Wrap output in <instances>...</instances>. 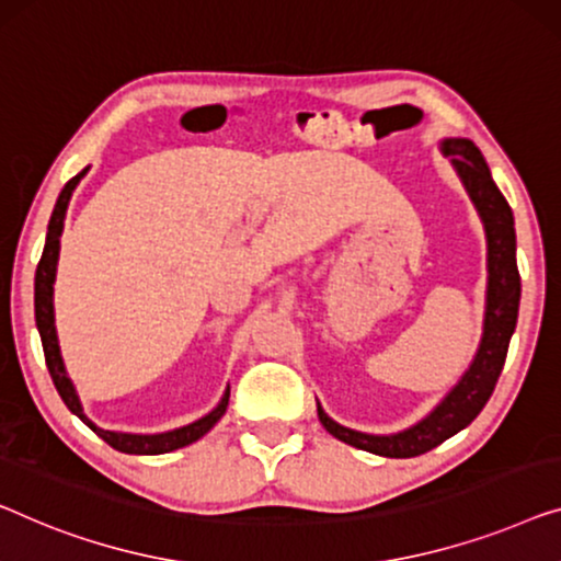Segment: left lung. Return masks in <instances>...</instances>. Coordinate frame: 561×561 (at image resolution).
Returning <instances> with one entry per match:
<instances>
[{"mask_svg":"<svg viewBox=\"0 0 561 561\" xmlns=\"http://www.w3.org/2000/svg\"><path fill=\"white\" fill-rule=\"evenodd\" d=\"M443 153L450 157L453 167L466 186L468 197L481 215L489 240V290H485L483 339L478 354L466 375L450 389L448 397L430 412L425 420L394 435H367L348 430L331 420L319 404V420L331 435L354 448L375 453L385 458H415L437 448L462 427L478 417L489 397L496 389L503 362H506L508 341L516 329L522 278L516 267V232L514 215L496 182L489 172L483 153L468 139H445Z\"/></svg>","mask_w":561,"mask_h":561,"instance_id":"left-lung-1","label":"left lung"}]
</instances>
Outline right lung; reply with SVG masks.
Masks as SVG:
<instances>
[{
	"label": "right lung",
	"instance_id": "1",
	"mask_svg": "<svg viewBox=\"0 0 561 561\" xmlns=\"http://www.w3.org/2000/svg\"><path fill=\"white\" fill-rule=\"evenodd\" d=\"M85 174H88V167L62 186L60 197H58V202H55L50 225H47L45 250H43V257H39L37 273H35V321H37L39 339H43L45 362H47V369H50V377L55 381V389L60 392L62 402L68 404V410L72 412V415H78L80 420H83L95 435L103 437L111 448H116L121 453H131V456H161V453H172L176 448H184V445H192L194 440H199L202 435H207L209 430L217 425V420L225 415L227 402H230V387L225 389L220 404H217L213 412H207L205 417L190 422V425L169 430V433H157V435L113 433V430H103L99 425H93V422L85 417L83 404H80L78 394H76V387H72L68 371H65L60 344H58V331H55V308H53V283H55V273H58L60 234H62V225H65V213H68L72 190H76L78 182L83 180Z\"/></svg>",
	"mask_w": 561,
	"mask_h": 561
}]
</instances>
